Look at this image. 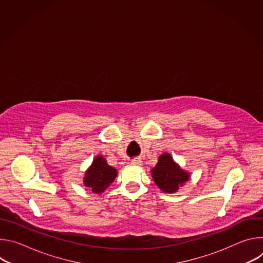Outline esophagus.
<instances>
[{
    "label": "esophagus",
    "instance_id": "1",
    "mask_svg": "<svg viewBox=\"0 0 263 263\" xmlns=\"http://www.w3.org/2000/svg\"><path fill=\"white\" fill-rule=\"evenodd\" d=\"M131 163L134 164V165H141L142 161H141L140 158H134L133 160H131Z\"/></svg>",
    "mask_w": 263,
    "mask_h": 263
}]
</instances>
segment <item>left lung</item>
Listing matches in <instances>:
<instances>
[{
  "label": "left lung",
  "mask_w": 263,
  "mask_h": 263,
  "mask_svg": "<svg viewBox=\"0 0 263 263\" xmlns=\"http://www.w3.org/2000/svg\"><path fill=\"white\" fill-rule=\"evenodd\" d=\"M151 172L155 183L164 193L177 192L179 186L190 179L189 173L181 170L168 154L161 155L158 163Z\"/></svg>",
  "instance_id": "8db88e82"
}]
</instances>
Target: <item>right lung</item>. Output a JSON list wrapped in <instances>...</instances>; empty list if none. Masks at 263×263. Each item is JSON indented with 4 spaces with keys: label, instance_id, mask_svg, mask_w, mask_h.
<instances>
[{
    "label": "right lung",
    "instance_id": "1",
    "mask_svg": "<svg viewBox=\"0 0 263 263\" xmlns=\"http://www.w3.org/2000/svg\"><path fill=\"white\" fill-rule=\"evenodd\" d=\"M117 170L107 164L102 156H98L85 174L84 184L96 194L103 193L117 177Z\"/></svg>",
    "mask_w": 263,
    "mask_h": 263
}]
</instances>
